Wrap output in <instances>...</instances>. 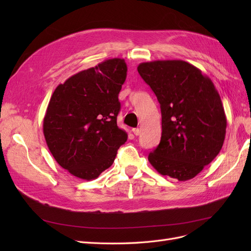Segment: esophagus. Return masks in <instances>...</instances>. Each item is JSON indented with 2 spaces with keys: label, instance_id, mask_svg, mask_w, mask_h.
<instances>
[{
  "label": "esophagus",
  "instance_id": "1",
  "mask_svg": "<svg viewBox=\"0 0 251 251\" xmlns=\"http://www.w3.org/2000/svg\"><path fill=\"white\" fill-rule=\"evenodd\" d=\"M132 132L134 133V135H136V136H138L139 134H140V130L138 127H134L133 130H132Z\"/></svg>",
  "mask_w": 251,
  "mask_h": 251
}]
</instances>
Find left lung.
Returning <instances> with one entry per match:
<instances>
[{
    "mask_svg": "<svg viewBox=\"0 0 251 251\" xmlns=\"http://www.w3.org/2000/svg\"><path fill=\"white\" fill-rule=\"evenodd\" d=\"M138 73L160 103L162 134L149 161L163 176L196 177L222 149L226 116L214 83L184 60L141 63Z\"/></svg>",
    "mask_w": 251,
    "mask_h": 251,
    "instance_id": "8db88e82",
    "label": "left lung"
}]
</instances>
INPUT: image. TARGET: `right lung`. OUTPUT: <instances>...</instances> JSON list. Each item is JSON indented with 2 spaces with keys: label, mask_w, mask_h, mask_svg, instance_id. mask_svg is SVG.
<instances>
[{
  "label": "right lung",
  "mask_w": 251,
  "mask_h": 251,
  "mask_svg": "<svg viewBox=\"0 0 251 251\" xmlns=\"http://www.w3.org/2000/svg\"><path fill=\"white\" fill-rule=\"evenodd\" d=\"M123 58L72 75L53 92L43 131L56 162L73 176L92 180L113 164L127 134L117 126L118 94L126 77Z\"/></svg>",
  "instance_id": "obj_1"
}]
</instances>
